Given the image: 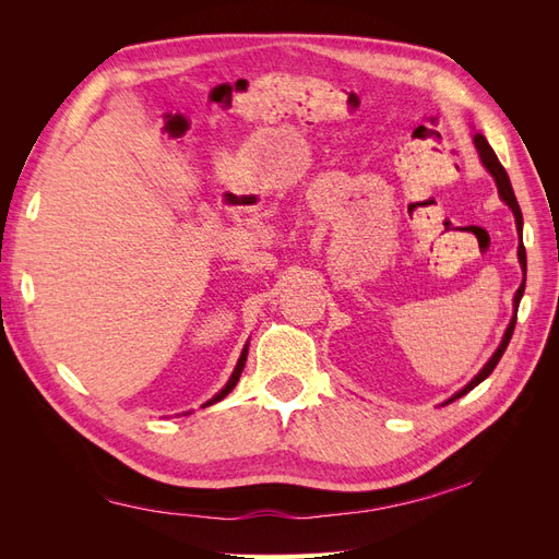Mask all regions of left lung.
I'll use <instances>...</instances> for the list:
<instances>
[{
    "label": "left lung",
    "mask_w": 559,
    "mask_h": 559,
    "mask_svg": "<svg viewBox=\"0 0 559 559\" xmlns=\"http://www.w3.org/2000/svg\"><path fill=\"white\" fill-rule=\"evenodd\" d=\"M473 142H476V148H478V154H480V160H483V165L487 167L489 170V175L495 177V181H497V189H499V195H501V200L506 202V205H509L511 210H513V214H515V224H518V233H520V247H518V259H520V265H522V273L527 275V253H524V245H522V212H520V205H518V200H515V193H513V186H511V179H509V175H506V170H503V165L499 163V158H497V154L492 151V146L487 144V140L483 138L480 132H476V138H473ZM522 294H524V280H522V284H520V289L515 292V298H513V308H515V312H513V319H511V324H509V329H506V333H503V341H501V345H499V349L492 354V359H489L485 366H483V370L480 373L473 378L462 392H456L450 401H445V403H452L454 399H460V396H464V394H468L473 386H478L489 373H492V370L497 368V364H499V359L503 357V352H506V347H509V343H511V335H513V331H515V319H518V306H520V298H522Z\"/></svg>",
    "instance_id": "obj_1"
}]
</instances>
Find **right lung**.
Wrapping results in <instances>:
<instances>
[{
  "instance_id": "add662e5",
  "label": "right lung",
  "mask_w": 559,
  "mask_h": 559,
  "mask_svg": "<svg viewBox=\"0 0 559 559\" xmlns=\"http://www.w3.org/2000/svg\"><path fill=\"white\" fill-rule=\"evenodd\" d=\"M247 352H249V349L245 347V349H242V354H240V361H238V366H235L233 376H230V380H228V384H226V386L222 389V392H218V394H216L212 401H207L205 405H212V403H216V401H222L224 396H228V394L233 392V386L238 384V380H240V373H242V368H245V361H247Z\"/></svg>"
}]
</instances>
